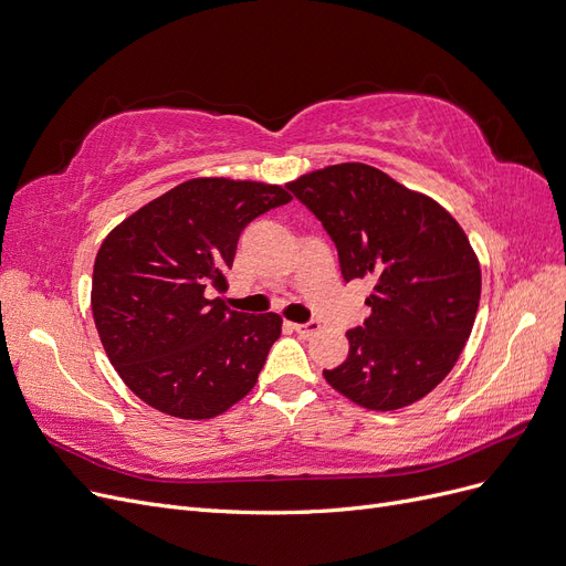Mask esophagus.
Returning a JSON list of instances; mask_svg holds the SVG:
<instances>
[{"mask_svg": "<svg viewBox=\"0 0 566 566\" xmlns=\"http://www.w3.org/2000/svg\"><path fill=\"white\" fill-rule=\"evenodd\" d=\"M291 328H294L301 338H310V336H315L322 326H319V322H307V324H291Z\"/></svg>", "mask_w": 566, "mask_h": 566, "instance_id": "1", "label": "esophagus"}]
</instances>
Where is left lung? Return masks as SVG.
<instances>
[{
    "label": "left lung",
    "mask_w": 566,
    "mask_h": 566,
    "mask_svg": "<svg viewBox=\"0 0 566 566\" xmlns=\"http://www.w3.org/2000/svg\"><path fill=\"white\" fill-rule=\"evenodd\" d=\"M336 242L345 282L370 280V317L326 382L368 410H399L443 382L480 303V263L446 207L364 163L289 181Z\"/></svg>",
    "instance_id": "8db88e82"
}]
</instances>
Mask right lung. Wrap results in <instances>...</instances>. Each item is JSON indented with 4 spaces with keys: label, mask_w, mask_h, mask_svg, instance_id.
Here are the masks:
<instances>
[{
    "label": "right lung",
    "mask_w": 566,
    "mask_h": 566,
    "mask_svg": "<svg viewBox=\"0 0 566 566\" xmlns=\"http://www.w3.org/2000/svg\"><path fill=\"white\" fill-rule=\"evenodd\" d=\"M289 200L286 186L198 177L104 238L93 319L112 366L144 403L179 420H209L254 389L282 317L228 310L207 289H228L244 226Z\"/></svg>",
    "instance_id": "right-lung-1"
}]
</instances>
